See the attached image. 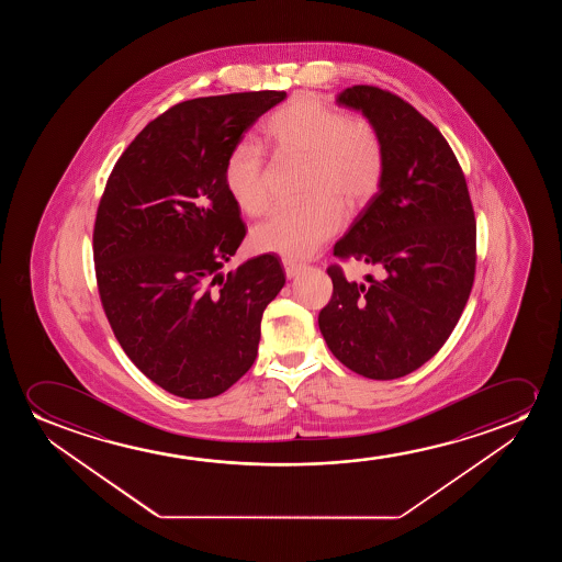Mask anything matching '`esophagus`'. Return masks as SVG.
Returning a JSON list of instances; mask_svg holds the SVG:
<instances>
[{
    "label": "esophagus",
    "instance_id": "34e87169",
    "mask_svg": "<svg viewBox=\"0 0 562 562\" xmlns=\"http://www.w3.org/2000/svg\"><path fill=\"white\" fill-rule=\"evenodd\" d=\"M301 269H303V267H301L300 262H293L290 261V259H284L285 277L295 278L300 274Z\"/></svg>",
    "mask_w": 562,
    "mask_h": 562
}]
</instances>
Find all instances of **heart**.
<instances>
[{
  "label": "heart",
  "mask_w": 562,
  "mask_h": 562,
  "mask_svg": "<svg viewBox=\"0 0 562 562\" xmlns=\"http://www.w3.org/2000/svg\"><path fill=\"white\" fill-rule=\"evenodd\" d=\"M265 144L277 155L307 161L300 205L270 213L251 232L257 251L300 261L315 255L344 224V203L362 207L376 195L385 170V149L376 126L344 109L301 93L265 124ZM224 186L247 215L269 207V170L261 147L239 142L224 165Z\"/></svg>",
  "instance_id": "obj_1"
}]
</instances>
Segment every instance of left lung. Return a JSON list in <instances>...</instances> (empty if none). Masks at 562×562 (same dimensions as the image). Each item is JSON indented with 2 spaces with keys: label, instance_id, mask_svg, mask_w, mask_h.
Masks as SVG:
<instances>
[{
  "label": "left lung",
  "instance_id": "left-lung-1",
  "mask_svg": "<svg viewBox=\"0 0 562 562\" xmlns=\"http://www.w3.org/2000/svg\"><path fill=\"white\" fill-rule=\"evenodd\" d=\"M338 105L361 111L385 149L382 186L346 236L339 259L382 270L349 282L338 265L334 293L318 315L331 353L372 380L420 369L459 323L476 270V221L453 149L434 124L400 95L353 86Z\"/></svg>",
  "mask_w": 562,
  "mask_h": 562
}]
</instances>
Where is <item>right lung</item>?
Wrapping results in <instances>:
<instances>
[{"label": "right lung", "instance_id": "right-lung-1", "mask_svg": "<svg viewBox=\"0 0 562 562\" xmlns=\"http://www.w3.org/2000/svg\"><path fill=\"white\" fill-rule=\"evenodd\" d=\"M284 98L265 90L178 103L126 147L101 195V305L128 359L178 397H216L251 369L262 311L284 288L274 255L221 272L246 236L224 165Z\"/></svg>", "mask_w": 562, "mask_h": 562}]
</instances>
